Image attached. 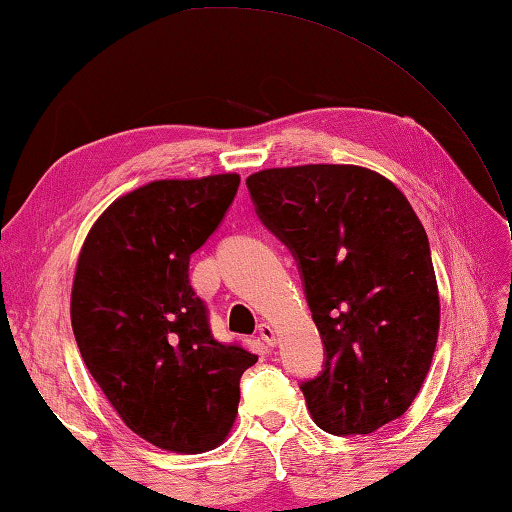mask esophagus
I'll return each instance as SVG.
<instances>
[{
	"label": "esophagus",
	"instance_id": "obj_1",
	"mask_svg": "<svg viewBox=\"0 0 512 512\" xmlns=\"http://www.w3.org/2000/svg\"><path fill=\"white\" fill-rule=\"evenodd\" d=\"M258 335H261V339H263L267 346H274L276 344V330H274V326L261 324V326H258Z\"/></svg>",
	"mask_w": 512,
	"mask_h": 512
}]
</instances>
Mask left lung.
<instances>
[{
  "label": "left lung",
  "mask_w": 512,
  "mask_h": 512,
  "mask_svg": "<svg viewBox=\"0 0 512 512\" xmlns=\"http://www.w3.org/2000/svg\"><path fill=\"white\" fill-rule=\"evenodd\" d=\"M261 222L292 251L324 371L301 384L315 423L371 434L400 418L432 364L441 303L427 233L407 197L362 166L247 177Z\"/></svg>",
  "instance_id": "1"
}]
</instances>
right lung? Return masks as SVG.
Returning <instances> with one entry per match:
<instances>
[{"mask_svg": "<svg viewBox=\"0 0 512 512\" xmlns=\"http://www.w3.org/2000/svg\"><path fill=\"white\" fill-rule=\"evenodd\" d=\"M236 173L159 179L107 206L80 249L71 328L83 362L134 434L200 454L236 420L258 357L211 335L188 261L236 197Z\"/></svg>", "mask_w": 512, "mask_h": 512, "instance_id": "obj_1", "label": "right lung"}]
</instances>
